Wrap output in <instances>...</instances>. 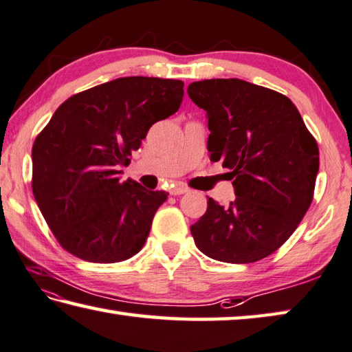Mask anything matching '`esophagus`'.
<instances>
[{
	"label": "esophagus",
	"instance_id": "obj_1",
	"mask_svg": "<svg viewBox=\"0 0 352 352\" xmlns=\"http://www.w3.org/2000/svg\"><path fill=\"white\" fill-rule=\"evenodd\" d=\"M186 192H189V188L184 186V184H177L175 188L170 189L172 195H182V194H186Z\"/></svg>",
	"mask_w": 352,
	"mask_h": 352
}]
</instances>
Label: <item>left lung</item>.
<instances>
[{
  "mask_svg": "<svg viewBox=\"0 0 352 352\" xmlns=\"http://www.w3.org/2000/svg\"><path fill=\"white\" fill-rule=\"evenodd\" d=\"M188 94L206 111L210 162H221L235 200L212 198L190 226L208 257L254 263L283 245L308 212L318 172V146L283 94L239 78L190 82Z\"/></svg>",
  "mask_w": 352,
  "mask_h": 352,
  "instance_id": "obj_1",
  "label": "left lung"
}]
</instances>
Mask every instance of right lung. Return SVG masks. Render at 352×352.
<instances>
[{"instance_id":"right-lung-1","label":"right lung","mask_w":352,"mask_h":352,"mask_svg":"<svg viewBox=\"0 0 352 352\" xmlns=\"http://www.w3.org/2000/svg\"><path fill=\"white\" fill-rule=\"evenodd\" d=\"M183 81L124 76L75 94L32 146V190L63 249L92 263L131 258L169 194L120 182L151 126L175 113Z\"/></svg>"}]
</instances>
